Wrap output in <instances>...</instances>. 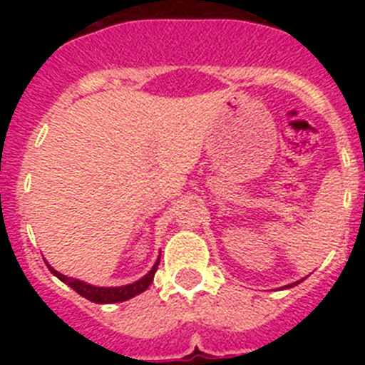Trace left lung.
<instances>
[{
    "mask_svg": "<svg viewBox=\"0 0 365 365\" xmlns=\"http://www.w3.org/2000/svg\"><path fill=\"white\" fill-rule=\"evenodd\" d=\"M298 283H302V279H299V282H296V283H291V285H285V289H289V287H294V285H298Z\"/></svg>",
    "mask_w": 365,
    "mask_h": 365,
    "instance_id": "left-lung-1",
    "label": "left lung"
}]
</instances>
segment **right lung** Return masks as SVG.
<instances>
[{"label": "right lung", "instance_id": "1", "mask_svg": "<svg viewBox=\"0 0 365 365\" xmlns=\"http://www.w3.org/2000/svg\"><path fill=\"white\" fill-rule=\"evenodd\" d=\"M159 261H155V265L151 267L150 272L144 276V278H140L138 282L135 283H130V285H124V287H95V285H89V283L86 282H80V279H74V278H67V276H63V274H60L58 270H54L53 267L47 263V267H49L51 272L56 276L60 282H63L66 285H69L73 291L78 292L80 296H83L86 299H89V302L93 303H117V302H125V299L133 298V296L140 294V292H144L150 287V283L153 282V276L155 272H157V267H159Z\"/></svg>", "mask_w": 365, "mask_h": 365}]
</instances>
